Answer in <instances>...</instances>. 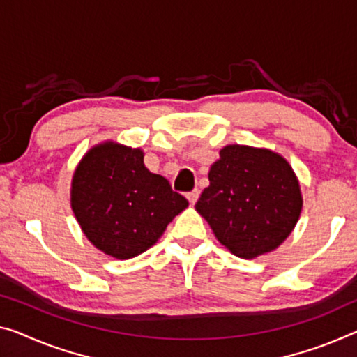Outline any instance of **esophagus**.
Instances as JSON below:
<instances>
[{"label": "esophagus", "instance_id": "obj_1", "mask_svg": "<svg viewBox=\"0 0 357 357\" xmlns=\"http://www.w3.org/2000/svg\"><path fill=\"white\" fill-rule=\"evenodd\" d=\"M186 197H188L190 204H195V202L197 201V197H199V191H197V190H193V191H190V193H188V195H186Z\"/></svg>", "mask_w": 357, "mask_h": 357}]
</instances>
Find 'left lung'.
I'll use <instances>...</instances> for the list:
<instances>
[{"label":"left lung","mask_w":357,"mask_h":357,"mask_svg":"<svg viewBox=\"0 0 357 357\" xmlns=\"http://www.w3.org/2000/svg\"><path fill=\"white\" fill-rule=\"evenodd\" d=\"M196 211L215 238L239 259L279 248L298 222L303 197L297 175L266 148L227 145L211 166Z\"/></svg>","instance_id":"8db88e82"}]
</instances>
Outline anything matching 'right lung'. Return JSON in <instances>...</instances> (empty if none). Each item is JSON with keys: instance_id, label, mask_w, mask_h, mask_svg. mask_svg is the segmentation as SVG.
Wrapping results in <instances>:
<instances>
[{"instance_id": "add662e5", "label": "right lung", "mask_w": 357, "mask_h": 357, "mask_svg": "<svg viewBox=\"0 0 357 357\" xmlns=\"http://www.w3.org/2000/svg\"><path fill=\"white\" fill-rule=\"evenodd\" d=\"M71 209L103 254L128 260L150 249L188 207L162 175L148 171L140 148L103 142L83 156L71 180Z\"/></svg>"}]
</instances>
